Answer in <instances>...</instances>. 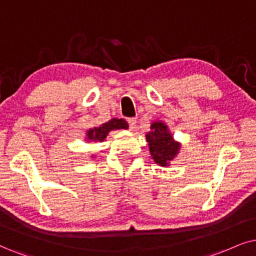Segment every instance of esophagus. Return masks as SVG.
I'll return each mask as SVG.
<instances>
[{
	"label": "esophagus",
	"instance_id": "obj_1",
	"mask_svg": "<svg viewBox=\"0 0 256 256\" xmlns=\"http://www.w3.org/2000/svg\"><path fill=\"white\" fill-rule=\"evenodd\" d=\"M128 126H130V128H134L136 122H137V119H136V118H128Z\"/></svg>",
	"mask_w": 256,
	"mask_h": 256
}]
</instances>
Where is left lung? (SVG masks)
Masks as SVG:
<instances>
[{
    "mask_svg": "<svg viewBox=\"0 0 256 256\" xmlns=\"http://www.w3.org/2000/svg\"><path fill=\"white\" fill-rule=\"evenodd\" d=\"M151 132L146 134V140L154 162L166 166L176 156L180 145L174 143L166 124L156 122L151 125Z\"/></svg>",
    "mask_w": 256,
    "mask_h": 256,
    "instance_id": "1",
    "label": "left lung"
}]
</instances>
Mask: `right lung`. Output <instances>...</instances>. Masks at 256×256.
<instances>
[{"label": "right lung", "instance_id": "obj_1", "mask_svg": "<svg viewBox=\"0 0 256 256\" xmlns=\"http://www.w3.org/2000/svg\"><path fill=\"white\" fill-rule=\"evenodd\" d=\"M113 128H128V122L124 119L113 118L110 122H105V124H102L98 128L90 130L87 132V136H88V139H92V140L102 142L104 140L108 132Z\"/></svg>", "mask_w": 256, "mask_h": 256}]
</instances>
